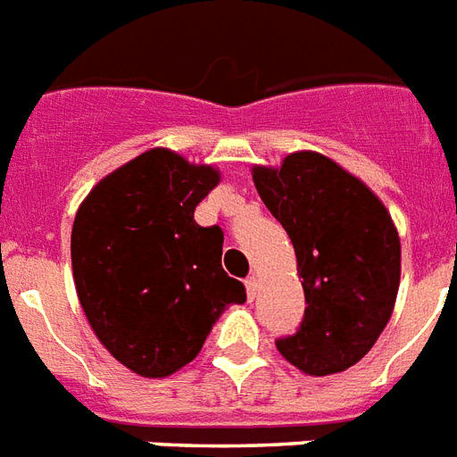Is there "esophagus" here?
<instances>
[{"mask_svg":"<svg viewBox=\"0 0 457 457\" xmlns=\"http://www.w3.org/2000/svg\"><path fill=\"white\" fill-rule=\"evenodd\" d=\"M245 287H247V299L257 297V287H259L257 276H250V278H245Z\"/></svg>","mask_w":457,"mask_h":457,"instance_id":"obj_1","label":"esophagus"}]
</instances>
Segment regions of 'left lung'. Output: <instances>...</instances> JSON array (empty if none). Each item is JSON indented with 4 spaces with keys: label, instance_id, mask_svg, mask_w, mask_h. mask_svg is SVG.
Segmentation results:
<instances>
[{
    "label": "left lung",
    "instance_id": "obj_1",
    "mask_svg": "<svg viewBox=\"0 0 457 457\" xmlns=\"http://www.w3.org/2000/svg\"><path fill=\"white\" fill-rule=\"evenodd\" d=\"M252 179L290 236L306 299L299 330L276 346L302 373H342L392 319L401 278L396 226L361 179L320 153H290L280 170L257 165Z\"/></svg>",
    "mask_w": 457,
    "mask_h": 457
}]
</instances>
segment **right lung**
Returning <instances> with one entry per match:
<instances>
[{"mask_svg": "<svg viewBox=\"0 0 457 457\" xmlns=\"http://www.w3.org/2000/svg\"><path fill=\"white\" fill-rule=\"evenodd\" d=\"M219 184L210 165L153 148L101 179L72 224V276L91 330L144 378L191 363L245 286L221 269L224 233L193 212Z\"/></svg>", "mask_w": 457, "mask_h": 457, "instance_id": "right-lung-1", "label": "right lung"}]
</instances>
